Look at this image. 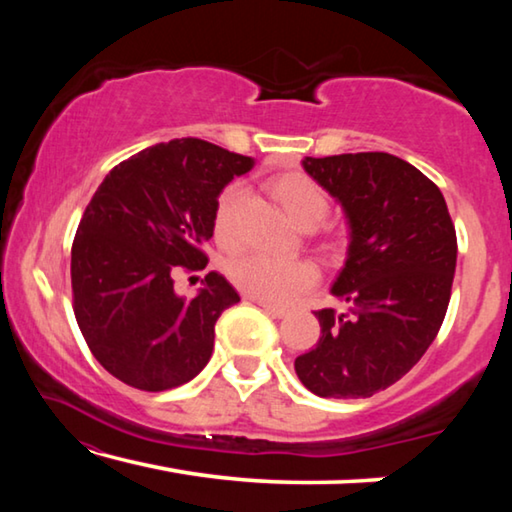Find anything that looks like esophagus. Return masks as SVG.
I'll return each mask as SVG.
<instances>
[{
    "label": "esophagus",
    "mask_w": 512,
    "mask_h": 512,
    "mask_svg": "<svg viewBox=\"0 0 512 512\" xmlns=\"http://www.w3.org/2000/svg\"><path fill=\"white\" fill-rule=\"evenodd\" d=\"M259 302V307H262L268 316H273V318H284L289 314L287 309H282V307H275V305H268V302H262V300H257Z\"/></svg>",
    "instance_id": "34e87169"
}]
</instances>
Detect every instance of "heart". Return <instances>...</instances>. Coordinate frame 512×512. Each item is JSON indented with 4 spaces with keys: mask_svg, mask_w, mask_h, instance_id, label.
Returning a JSON list of instances; mask_svg holds the SVG:
<instances>
[{
    "mask_svg": "<svg viewBox=\"0 0 512 512\" xmlns=\"http://www.w3.org/2000/svg\"><path fill=\"white\" fill-rule=\"evenodd\" d=\"M273 194L284 210L302 228H316L329 214V196L316 180L305 173H284L273 180ZM248 203V189L241 183H230L216 196L212 230L221 248H235L241 241V221ZM228 277L246 296L268 302V305H289L302 293L314 289L320 273L309 259H282L268 253H244L228 262Z\"/></svg>",
    "mask_w": 512,
    "mask_h": 512,
    "instance_id": "heart-1",
    "label": "heart"
}]
</instances>
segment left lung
<instances>
[{
	"instance_id": "8db88e82",
	"label": "left lung",
	"mask_w": 512,
	"mask_h": 512,
	"mask_svg": "<svg viewBox=\"0 0 512 512\" xmlns=\"http://www.w3.org/2000/svg\"><path fill=\"white\" fill-rule=\"evenodd\" d=\"M302 167L343 205L348 259L320 309V339L296 359L318 397L357 400L402 379L443 325L456 271V230L440 189L391 153L305 158Z\"/></svg>"
}]
</instances>
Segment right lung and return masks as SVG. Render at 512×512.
Masks as SVG:
<instances>
[{"mask_svg":"<svg viewBox=\"0 0 512 512\" xmlns=\"http://www.w3.org/2000/svg\"><path fill=\"white\" fill-rule=\"evenodd\" d=\"M250 169L246 155L183 137L131 155L103 178L72 244V298L85 343L112 377L160 393L210 361L216 320L239 293L210 271L185 300L173 273L207 266L216 196Z\"/></svg>","mask_w":512,"mask_h":512,"instance_id":"add662e5","label":"right lung"}]
</instances>
